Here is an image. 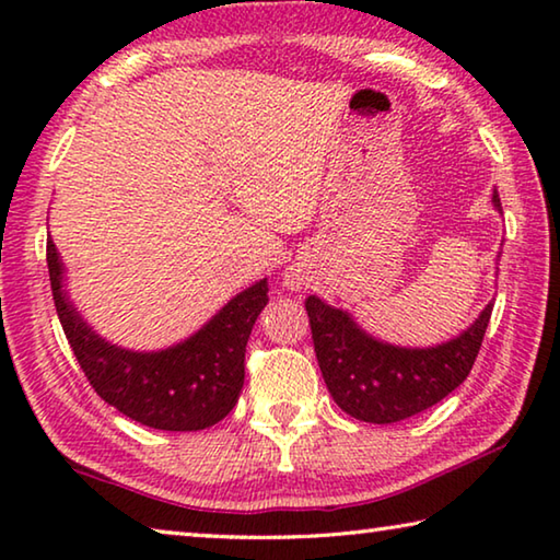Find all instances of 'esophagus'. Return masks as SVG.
<instances>
[{
	"label": "esophagus",
	"mask_w": 560,
	"mask_h": 560,
	"mask_svg": "<svg viewBox=\"0 0 560 560\" xmlns=\"http://www.w3.org/2000/svg\"><path fill=\"white\" fill-rule=\"evenodd\" d=\"M299 281H301L299 277H291V279H289V283H291V287H299Z\"/></svg>",
	"instance_id": "obj_1"
}]
</instances>
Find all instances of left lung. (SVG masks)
I'll return each instance as SVG.
<instances>
[{
    "instance_id": "1",
    "label": "left lung",
    "mask_w": 560,
    "mask_h": 560,
    "mask_svg": "<svg viewBox=\"0 0 560 560\" xmlns=\"http://www.w3.org/2000/svg\"><path fill=\"white\" fill-rule=\"evenodd\" d=\"M501 212L499 192L491 197ZM491 308L462 336L434 348H400L368 336L348 311L306 299L311 338L320 373L336 405L350 417L373 424H393L438 405L471 371L485 340Z\"/></svg>"
}]
</instances>
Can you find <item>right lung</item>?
Segmentation results:
<instances>
[{"instance_id":"add662e5","label":"right lung","mask_w":560,"mask_h":560,"mask_svg":"<svg viewBox=\"0 0 560 560\" xmlns=\"http://www.w3.org/2000/svg\"><path fill=\"white\" fill-rule=\"evenodd\" d=\"M54 306L69 346L103 400L155 430L195 432L230 415L244 385V353L254 320L269 303L261 279L226 303L210 324L183 343L155 353L110 346L79 316L63 291V264L46 242Z\"/></svg>"}]
</instances>
